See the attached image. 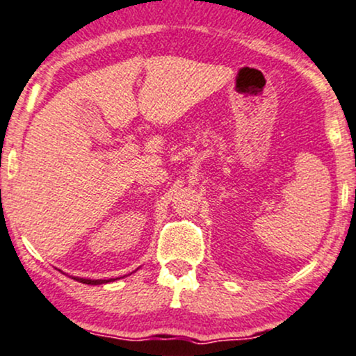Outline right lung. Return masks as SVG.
<instances>
[{
    "mask_svg": "<svg viewBox=\"0 0 356 356\" xmlns=\"http://www.w3.org/2000/svg\"><path fill=\"white\" fill-rule=\"evenodd\" d=\"M79 283H86V285H103V283H110L113 282V278L110 280H88V278H74Z\"/></svg>",
    "mask_w": 356,
    "mask_h": 356,
    "instance_id": "right-lung-1",
    "label": "right lung"
}]
</instances>
